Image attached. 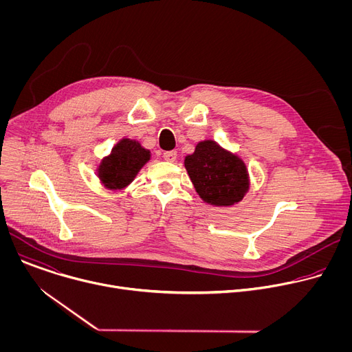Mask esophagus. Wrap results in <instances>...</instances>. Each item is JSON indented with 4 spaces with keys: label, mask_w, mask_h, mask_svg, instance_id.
<instances>
[{
    "label": "esophagus",
    "mask_w": 352,
    "mask_h": 352,
    "mask_svg": "<svg viewBox=\"0 0 352 352\" xmlns=\"http://www.w3.org/2000/svg\"><path fill=\"white\" fill-rule=\"evenodd\" d=\"M163 157H164L166 162L174 163L177 160V152H175V150H168V152H164Z\"/></svg>",
    "instance_id": "esophagus-1"
}]
</instances>
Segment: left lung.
Instances as JSON below:
<instances>
[{
	"label": "left lung",
	"instance_id": "left-lung-1",
	"mask_svg": "<svg viewBox=\"0 0 352 352\" xmlns=\"http://www.w3.org/2000/svg\"><path fill=\"white\" fill-rule=\"evenodd\" d=\"M185 168L199 196L214 206L238 204L249 188L243 162L213 140L197 143L195 153L185 159Z\"/></svg>",
	"mask_w": 352,
	"mask_h": 352
}]
</instances>
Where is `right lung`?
<instances>
[{"instance_id":"add662e5","label":"right lung","mask_w":352,"mask_h":352,"mask_svg":"<svg viewBox=\"0 0 352 352\" xmlns=\"http://www.w3.org/2000/svg\"><path fill=\"white\" fill-rule=\"evenodd\" d=\"M150 159V152L131 139L120 140L111 155L98 167V177L110 189H121L133 181L135 175Z\"/></svg>"}]
</instances>
